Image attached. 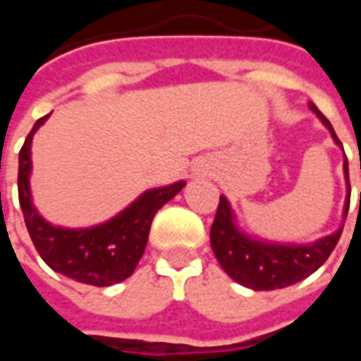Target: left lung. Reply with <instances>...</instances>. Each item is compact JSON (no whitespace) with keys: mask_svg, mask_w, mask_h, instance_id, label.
I'll list each match as a JSON object with an SVG mask.
<instances>
[{"mask_svg":"<svg viewBox=\"0 0 361 361\" xmlns=\"http://www.w3.org/2000/svg\"><path fill=\"white\" fill-rule=\"evenodd\" d=\"M310 110L331 131L333 141L342 147L331 121L317 110V106L310 102ZM344 178H346L348 197L344 203L342 219L346 220L350 207V180L346 157H344ZM342 226L333 234L325 235L313 243L263 242V240H255L253 235L245 234L238 228L232 207L228 203L226 197L220 195L219 211H216L211 228V245L220 267L238 284L251 288V290H276V288L295 284L317 271L341 240Z\"/></svg>","mask_w":361,"mask_h":361,"instance_id":"8db88e82","label":"left lung"}]
</instances>
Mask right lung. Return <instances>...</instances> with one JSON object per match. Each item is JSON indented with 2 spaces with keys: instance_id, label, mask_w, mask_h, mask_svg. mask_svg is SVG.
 I'll return each instance as SVG.
<instances>
[{
  "instance_id": "1",
  "label": "right lung",
  "mask_w": 361,
  "mask_h": 361,
  "mask_svg": "<svg viewBox=\"0 0 361 361\" xmlns=\"http://www.w3.org/2000/svg\"><path fill=\"white\" fill-rule=\"evenodd\" d=\"M48 118L50 114L36 121L19 152V203L30 240L44 263L67 279L90 286L118 284L129 279L141 261L158 209L178 195L185 181L145 191L102 224L90 228L54 226L38 214L30 193L32 137Z\"/></svg>"
}]
</instances>
